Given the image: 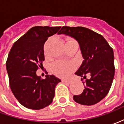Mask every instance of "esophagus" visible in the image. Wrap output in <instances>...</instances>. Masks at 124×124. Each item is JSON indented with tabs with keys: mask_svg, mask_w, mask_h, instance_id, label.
I'll return each mask as SVG.
<instances>
[{
	"mask_svg": "<svg viewBox=\"0 0 124 124\" xmlns=\"http://www.w3.org/2000/svg\"><path fill=\"white\" fill-rule=\"evenodd\" d=\"M62 82H67V83L68 84H70L72 83V81L71 80H62Z\"/></svg>",
	"mask_w": 124,
	"mask_h": 124,
	"instance_id": "obj_1",
	"label": "esophagus"
}]
</instances>
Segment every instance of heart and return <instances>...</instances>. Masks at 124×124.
<instances>
[{"mask_svg": "<svg viewBox=\"0 0 124 124\" xmlns=\"http://www.w3.org/2000/svg\"><path fill=\"white\" fill-rule=\"evenodd\" d=\"M72 40L68 39V41ZM75 68V66L71 62L58 60L54 62L51 66V70L55 75L60 77H66L70 74Z\"/></svg>", "mask_w": 124, "mask_h": 124, "instance_id": "obj_1", "label": "heart"}]
</instances>
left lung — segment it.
<instances>
[{"instance_id": "1", "label": "left lung", "mask_w": 124, "mask_h": 124, "mask_svg": "<svg viewBox=\"0 0 124 124\" xmlns=\"http://www.w3.org/2000/svg\"><path fill=\"white\" fill-rule=\"evenodd\" d=\"M58 34L69 36L79 44L84 60L76 74L83 79L87 73L91 75L83 82V92L74 95V100L87 106L97 104L109 92L114 80L113 49L102 36L85 27L63 26Z\"/></svg>"}]
</instances>
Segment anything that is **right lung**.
<instances>
[{
    "label": "right lung",
    "mask_w": 124,
    "mask_h": 124,
    "mask_svg": "<svg viewBox=\"0 0 124 124\" xmlns=\"http://www.w3.org/2000/svg\"><path fill=\"white\" fill-rule=\"evenodd\" d=\"M61 26H34L15 42L8 54L6 67L12 92L23 106L40 109L53 101L55 88L60 79L36 74L44 60V44Z\"/></svg>",
    "instance_id": "1"
}]
</instances>
